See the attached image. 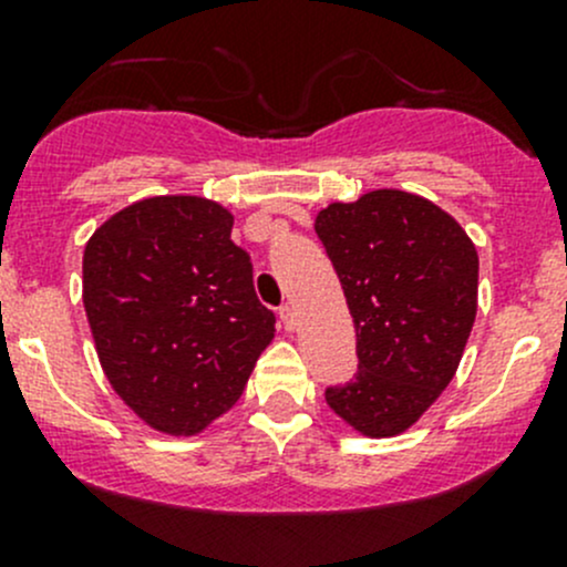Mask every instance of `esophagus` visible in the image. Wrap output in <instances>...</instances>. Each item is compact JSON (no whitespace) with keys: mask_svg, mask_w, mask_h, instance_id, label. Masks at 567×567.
<instances>
[{"mask_svg":"<svg viewBox=\"0 0 567 567\" xmlns=\"http://www.w3.org/2000/svg\"><path fill=\"white\" fill-rule=\"evenodd\" d=\"M279 318H282L285 329H288V331L296 329V310H293V305H282V307H279Z\"/></svg>","mask_w":567,"mask_h":567,"instance_id":"esophagus-1","label":"esophagus"}]
</instances>
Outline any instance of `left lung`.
Returning a JSON list of instances; mask_svg holds the SVG:
<instances>
[{
	"label": "left lung",
	"mask_w": 567,
	"mask_h": 567,
	"mask_svg": "<svg viewBox=\"0 0 567 567\" xmlns=\"http://www.w3.org/2000/svg\"><path fill=\"white\" fill-rule=\"evenodd\" d=\"M316 233L357 326L359 370L326 403L373 439L409 431L447 390L477 316V249L420 194L379 188L331 203Z\"/></svg>",
	"instance_id": "left-lung-1"
}]
</instances>
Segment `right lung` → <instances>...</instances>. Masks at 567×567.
I'll list each match as a JSON object with an SVG mask.
<instances>
[{"label": "right lung", "mask_w": 567, "mask_h": 567, "mask_svg": "<svg viewBox=\"0 0 567 567\" xmlns=\"http://www.w3.org/2000/svg\"><path fill=\"white\" fill-rule=\"evenodd\" d=\"M233 214L205 197H147L84 247V310L112 390L140 420L194 436L225 414L274 340Z\"/></svg>", "instance_id": "add662e5"}]
</instances>
